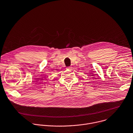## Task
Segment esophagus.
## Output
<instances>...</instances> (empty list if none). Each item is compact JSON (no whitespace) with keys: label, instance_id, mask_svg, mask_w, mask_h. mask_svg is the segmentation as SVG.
I'll return each mask as SVG.
<instances>
[{"label":"esophagus","instance_id":"esophagus-1","mask_svg":"<svg viewBox=\"0 0 133 133\" xmlns=\"http://www.w3.org/2000/svg\"><path fill=\"white\" fill-rule=\"evenodd\" d=\"M71 69H72V68H71V66H69V67H67V68H66V69H67V70H71Z\"/></svg>","mask_w":133,"mask_h":133}]
</instances>
